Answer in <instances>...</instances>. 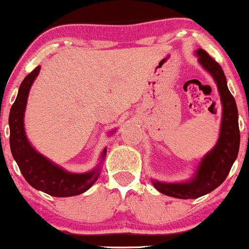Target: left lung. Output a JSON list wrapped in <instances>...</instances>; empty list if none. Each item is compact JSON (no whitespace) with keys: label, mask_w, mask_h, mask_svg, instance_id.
<instances>
[{"label":"left lung","mask_w":249,"mask_h":249,"mask_svg":"<svg viewBox=\"0 0 249 249\" xmlns=\"http://www.w3.org/2000/svg\"><path fill=\"white\" fill-rule=\"evenodd\" d=\"M196 55L198 56V62L202 67L211 74L217 83L223 104V118L217 143L208 154L203 157L190 181L182 183L153 181L155 189L161 194L181 199L198 198L219 187L229 175L233 162L238 157L240 146L238 107L234 97L227 88L225 74L220 65L204 50H197Z\"/></svg>","instance_id":"obj_1"}]
</instances>
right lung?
<instances>
[{
	"instance_id": "right-lung-1",
	"label": "right lung",
	"mask_w": 249,
	"mask_h": 249,
	"mask_svg": "<svg viewBox=\"0 0 249 249\" xmlns=\"http://www.w3.org/2000/svg\"><path fill=\"white\" fill-rule=\"evenodd\" d=\"M40 66L36 67L25 76L20 83L16 101L14 102L9 115L10 126V149L13 157L18 164L20 173L26 182L35 189L43 191L54 197H71L87 191L101 173V166L91 172L74 174L54 164L44 155L38 153L29 142L24 128V112L32 83L38 76ZM112 132V131H111ZM107 148L103 149L101 159L104 160ZM102 163V162H101Z\"/></svg>"
}]
</instances>
